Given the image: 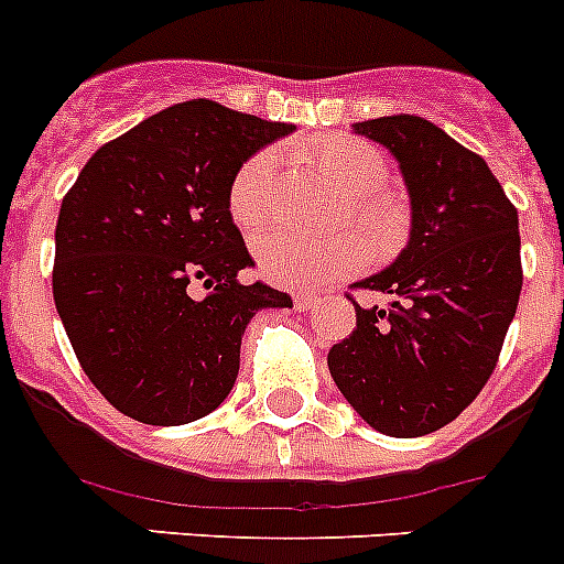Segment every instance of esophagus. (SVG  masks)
Returning <instances> with one entry per match:
<instances>
[{
    "mask_svg": "<svg viewBox=\"0 0 564 564\" xmlns=\"http://www.w3.org/2000/svg\"><path fill=\"white\" fill-rule=\"evenodd\" d=\"M318 305V296L316 293H305V291H296L293 293V307H296L299 313L311 311V307Z\"/></svg>",
    "mask_w": 564,
    "mask_h": 564,
    "instance_id": "34e87169",
    "label": "esophagus"
}]
</instances>
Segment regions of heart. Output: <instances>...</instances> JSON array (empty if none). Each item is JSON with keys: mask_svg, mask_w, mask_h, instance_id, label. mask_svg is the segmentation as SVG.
<instances>
[{"mask_svg": "<svg viewBox=\"0 0 564 564\" xmlns=\"http://www.w3.org/2000/svg\"><path fill=\"white\" fill-rule=\"evenodd\" d=\"M311 161L344 192L367 197L361 203V223L378 246H387L395 234V214L390 206L372 200L387 183V161L376 147L350 138L313 147ZM276 203V154L271 149L251 154L234 174L228 188V212L242 228H257ZM259 265L268 279L288 288H316L330 279L356 271L367 259V248L358 237L344 234L336 239H307L273 228L257 239Z\"/></svg>", "mask_w": 564, "mask_h": 564, "instance_id": "heart-1", "label": "heart"}]
</instances>
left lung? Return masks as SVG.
Masks as SVG:
<instances>
[{
	"label": "left lung",
	"mask_w": 564,
	"mask_h": 564,
	"mask_svg": "<svg viewBox=\"0 0 564 564\" xmlns=\"http://www.w3.org/2000/svg\"><path fill=\"white\" fill-rule=\"evenodd\" d=\"M398 161L410 239L395 262L356 282L390 296L356 305V330L327 367L352 410L390 437L455 421L495 370L522 291L520 220L480 154L417 115L352 123Z\"/></svg>",
	"instance_id": "left-lung-1"
}]
</instances>
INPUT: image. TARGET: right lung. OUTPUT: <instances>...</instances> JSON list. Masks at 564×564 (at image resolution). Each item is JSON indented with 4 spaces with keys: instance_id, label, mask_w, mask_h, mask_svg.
I'll list each match as a JSON object with an SVG mask.
<instances>
[{
    "instance_id": "obj_1",
    "label": "right lung",
    "mask_w": 564,
    "mask_h": 564,
    "mask_svg": "<svg viewBox=\"0 0 564 564\" xmlns=\"http://www.w3.org/2000/svg\"><path fill=\"white\" fill-rule=\"evenodd\" d=\"M291 132L208 98L174 104L104 143L62 200L53 299L118 412L149 426L208 415L237 381L248 322L293 307L239 282L253 259L228 212L237 169Z\"/></svg>"
}]
</instances>
